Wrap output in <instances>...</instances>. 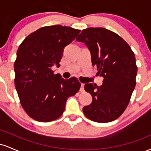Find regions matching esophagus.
Listing matches in <instances>:
<instances>
[{"instance_id": "obj_1", "label": "esophagus", "mask_w": 151, "mask_h": 151, "mask_svg": "<svg viewBox=\"0 0 151 151\" xmlns=\"http://www.w3.org/2000/svg\"><path fill=\"white\" fill-rule=\"evenodd\" d=\"M80 91H81V92H84V84H81Z\"/></svg>"}]
</instances>
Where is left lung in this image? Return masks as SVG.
<instances>
[{
    "instance_id": "left-lung-1",
    "label": "left lung",
    "mask_w": 151,
    "mask_h": 151,
    "mask_svg": "<svg viewBox=\"0 0 151 151\" xmlns=\"http://www.w3.org/2000/svg\"><path fill=\"white\" fill-rule=\"evenodd\" d=\"M76 40L87 47L92 65H96L97 74L104 78L99 86L84 85L92 102L83 107V112L95 122L116 120L125 111L136 86L134 53L120 36L104 27L84 29Z\"/></svg>"
}]
</instances>
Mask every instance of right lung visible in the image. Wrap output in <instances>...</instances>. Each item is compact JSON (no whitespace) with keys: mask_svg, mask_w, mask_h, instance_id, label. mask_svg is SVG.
Instances as JSON below:
<instances>
[{"mask_svg":"<svg viewBox=\"0 0 151 151\" xmlns=\"http://www.w3.org/2000/svg\"><path fill=\"white\" fill-rule=\"evenodd\" d=\"M80 32L67 26L43 27L29 35L17 52L14 63L15 84L20 104L35 120L50 122L63 114L67 99L79 91L75 77L54 74L60 66L65 47Z\"/></svg>","mask_w":151,"mask_h":151,"instance_id":"obj_1","label":"right lung"}]
</instances>
